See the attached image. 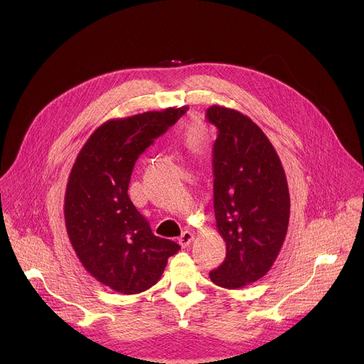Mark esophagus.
<instances>
[{"label": "esophagus", "instance_id": "obj_1", "mask_svg": "<svg viewBox=\"0 0 364 364\" xmlns=\"http://www.w3.org/2000/svg\"><path fill=\"white\" fill-rule=\"evenodd\" d=\"M193 239H194V235H193L191 232H188V230H184V232L181 233V236L178 237V243H180L183 247H186V246H188V245L193 242Z\"/></svg>", "mask_w": 364, "mask_h": 364}]
</instances>
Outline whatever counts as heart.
<instances>
[{
  "instance_id": "1",
  "label": "heart",
  "mask_w": 364,
  "mask_h": 364,
  "mask_svg": "<svg viewBox=\"0 0 364 364\" xmlns=\"http://www.w3.org/2000/svg\"><path fill=\"white\" fill-rule=\"evenodd\" d=\"M198 135H200V131H198L197 127H191L188 129V141H194Z\"/></svg>"
}]
</instances>
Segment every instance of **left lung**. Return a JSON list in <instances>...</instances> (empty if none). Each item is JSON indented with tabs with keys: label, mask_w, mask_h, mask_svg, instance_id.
<instances>
[{
	"label": "left lung",
	"mask_w": 364,
	"mask_h": 364,
	"mask_svg": "<svg viewBox=\"0 0 364 364\" xmlns=\"http://www.w3.org/2000/svg\"><path fill=\"white\" fill-rule=\"evenodd\" d=\"M216 128L213 146L215 216L226 242L223 264L210 272L216 285L243 288L274 265L289 222V191L278 154L250 118L213 105L205 114Z\"/></svg>",
	"instance_id": "left-lung-1"
}]
</instances>
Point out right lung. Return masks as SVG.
I'll list each match as a JSON object with an SVG mask.
<instances>
[{"mask_svg": "<svg viewBox=\"0 0 364 364\" xmlns=\"http://www.w3.org/2000/svg\"><path fill=\"white\" fill-rule=\"evenodd\" d=\"M187 109L109 119L89 136L72 167L65 194L69 240L85 269L117 292L149 289L180 249L152 233L132 204L128 186L136 159Z\"/></svg>", "mask_w": 364, "mask_h": 364, "instance_id": "add662e5", "label": "right lung"}]
</instances>
